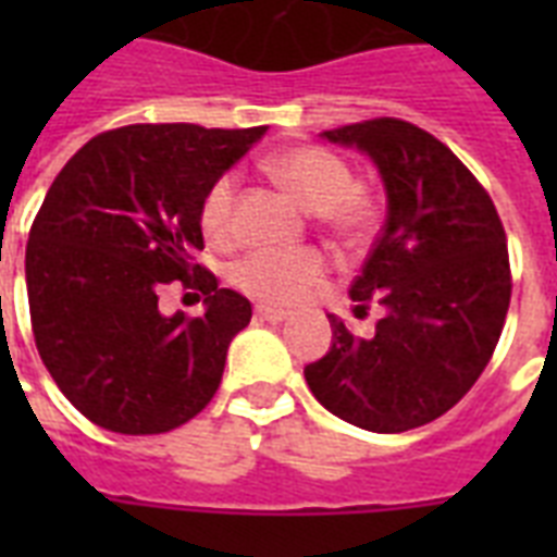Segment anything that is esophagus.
Masks as SVG:
<instances>
[{
	"mask_svg": "<svg viewBox=\"0 0 557 557\" xmlns=\"http://www.w3.org/2000/svg\"><path fill=\"white\" fill-rule=\"evenodd\" d=\"M257 318H262V321H271V323H283L292 318V312L288 309H271V306H257Z\"/></svg>",
	"mask_w": 557,
	"mask_h": 557,
	"instance_id": "34e87169",
	"label": "esophagus"
}]
</instances>
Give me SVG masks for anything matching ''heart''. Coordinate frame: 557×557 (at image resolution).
Returning a JSON list of instances; mask_svg holds the SVG:
<instances>
[{
  "label": "heart",
  "instance_id": "b5f03b06",
  "mask_svg": "<svg viewBox=\"0 0 557 557\" xmlns=\"http://www.w3.org/2000/svg\"><path fill=\"white\" fill-rule=\"evenodd\" d=\"M269 173L306 210H312L314 219L341 243H364L375 227V199L361 185H352V170L338 152L318 144H295L271 156ZM234 176H219L201 196L199 225L208 243L227 245L234 239ZM326 271L330 257L321 248H260L236 262L231 280L253 300L288 306L312 295Z\"/></svg>",
  "mask_w": 557,
  "mask_h": 557
}]
</instances>
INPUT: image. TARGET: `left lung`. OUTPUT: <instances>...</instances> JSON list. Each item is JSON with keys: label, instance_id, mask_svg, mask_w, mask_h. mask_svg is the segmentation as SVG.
I'll return each instance as SVG.
<instances>
[{"label": "left lung", "instance_id": "8db88e82", "mask_svg": "<svg viewBox=\"0 0 557 557\" xmlns=\"http://www.w3.org/2000/svg\"><path fill=\"white\" fill-rule=\"evenodd\" d=\"M364 150L387 190V222L349 295L384 309L372 338L332 321L330 352L304 370L330 413L372 433L440 419L492 361L511 300L506 231L454 152L401 117L326 129Z\"/></svg>", "mask_w": 557, "mask_h": 557}]
</instances>
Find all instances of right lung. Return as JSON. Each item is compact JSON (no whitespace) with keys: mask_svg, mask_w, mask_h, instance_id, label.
<instances>
[{"mask_svg":"<svg viewBox=\"0 0 557 557\" xmlns=\"http://www.w3.org/2000/svg\"><path fill=\"white\" fill-rule=\"evenodd\" d=\"M265 135L199 124H129L65 161L28 234L25 283L39 358L89 422L168 433L219 389L251 304L193 262L208 187ZM178 278L206 295L199 319L158 312Z\"/></svg>","mask_w":557,"mask_h":557,"instance_id":"right-lung-1","label":"right lung"}]
</instances>
